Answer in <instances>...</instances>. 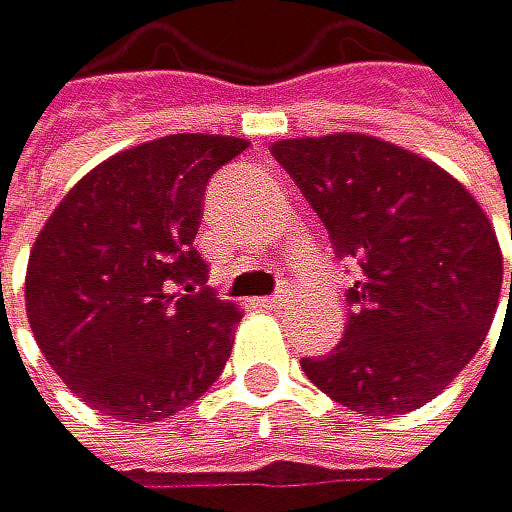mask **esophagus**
<instances>
[{"instance_id": "1", "label": "esophagus", "mask_w": 512, "mask_h": 512, "mask_svg": "<svg viewBox=\"0 0 512 512\" xmlns=\"http://www.w3.org/2000/svg\"><path fill=\"white\" fill-rule=\"evenodd\" d=\"M288 297H291L288 291H278V294H272V297H262L259 304H262V307H272V310H285V307H288Z\"/></svg>"}]
</instances>
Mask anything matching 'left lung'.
<instances>
[{
	"label": "left lung",
	"mask_w": 512,
	"mask_h": 512,
	"mask_svg": "<svg viewBox=\"0 0 512 512\" xmlns=\"http://www.w3.org/2000/svg\"><path fill=\"white\" fill-rule=\"evenodd\" d=\"M272 154L335 253L361 262L342 345L300 367L358 415L415 412L456 380L494 323L504 281L494 224L443 167L373 135L281 139Z\"/></svg>",
	"instance_id": "left-lung-1"
}]
</instances>
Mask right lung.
<instances>
[{"label": "right lung", "mask_w": 512, "mask_h": 512, "mask_svg": "<svg viewBox=\"0 0 512 512\" xmlns=\"http://www.w3.org/2000/svg\"><path fill=\"white\" fill-rule=\"evenodd\" d=\"M246 145L205 132L132 145L85 173L37 234L27 323L59 380L97 412L164 421L224 370L240 310L196 291L208 269L193 240L208 177Z\"/></svg>", "instance_id": "right-lung-1"}]
</instances>
